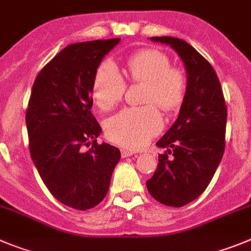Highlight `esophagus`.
<instances>
[{
    "instance_id": "esophagus-1",
    "label": "esophagus",
    "mask_w": 251,
    "mask_h": 251,
    "mask_svg": "<svg viewBox=\"0 0 251 251\" xmlns=\"http://www.w3.org/2000/svg\"><path fill=\"white\" fill-rule=\"evenodd\" d=\"M133 154H135L133 151H129V149H122V157L123 158L130 157V155H133Z\"/></svg>"
}]
</instances>
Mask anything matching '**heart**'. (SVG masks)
<instances>
[{"mask_svg":"<svg viewBox=\"0 0 251 251\" xmlns=\"http://www.w3.org/2000/svg\"><path fill=\"white\" fill-rule=\"evenodd\" d=\"M127 70L135 82L146 84L144 107L124 108L105 123L107 137L113 143L127 148H141L162 129L159 110L169 112L180 105L185 82L179 71L171 68V61L155 50H144L127 61ZM126 82L116 64L105 61L94 73L92 97L100 109L108 110L121 100Z\"/></svg>","mask_w":251,"mask_h":251,"instance_id":"1","label":"heart"}]
</instances>
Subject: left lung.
Here are the masks:
<instances>
[{"mask_svg":"<svg viewBox=\"0 0 251 251\" xmlns=\"http://www.w3.org/2000/svg\"><path fill=\"white\" fill-rule=\"evenodd\" d=\"M176 50L187 73V87L178 118L157 147L158 168L147 180L151 197L168 206H183L197 199L214 176L224 154L226 105L218 75L208 61L185 41L151 37ZM172 153L171 158L167 154Z\"/></svg>","mask_w":251,"mask_h":251,"instance_id":"8db88e82","label":"left lung"}]
</instances>
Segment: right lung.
I'll return each instance as SVG.
<instances>
[{"instance_id": "add662e5", "label": "right lung", "mask_w": 251, "mask_h": 251, "mask_svg": "<svg viewBox=\"0 0 251 251\" xmlns=\"http://www.w3.org/2000/svg\"><path fill=\"white\" fill-rule=\"evenodd\" d=\"M121 38L73 43L42 68L26 113L29 151L50 194L87 210L103 201L121 151L97 144L102 128L92 114V82L100 62ZM94 144L89 151L83 145Z\"/></svg>"}]
</instances>
